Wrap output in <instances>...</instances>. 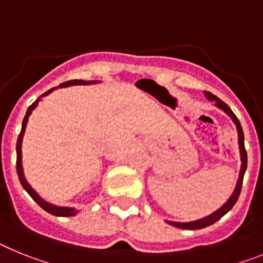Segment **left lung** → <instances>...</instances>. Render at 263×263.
<instances>
[{
  "label": "left lung",
  "mask_w": 263,
  "mask_h": 263,
  "mask_svg": "<svg viewBox=\"0 0 263 263\" xmlns=\"http://www.w3.org/2000/svg\"><path fill=\"white\" fill-rule=\"evenodd\" d=\"M205 97H206L208 100H211V102H214L216 106L218 107L220 109H222L223 112L227 114L230 119H232L234 124L237 127V132H238V145H239V155H241V170H239V176H238V181H237V185L234 188V192L232 193V196L229 197V200L220 208V209H217L216 212H213L212 214L209 216L204 217V218H200V220H196V221H191V222H175V221H166V222L172 225V227L176 228H180V229H188V230H196V229H202V228H206L212 223H214L216 221H218L221 217H223L234 206V204L237 202L239 197V193H241V188H242V180H243V175H245V171H246V166H248V155H246V149H245V138H243V131H242V127H241V123L239 120L237 119V116L234 115L230 107L228 106L227 103H223L222 100L220 98H217L216 95H213L212 92L209 91H205Z\"/></svg>",
  "instance_id": "left-lung-1"
}]
</instances>
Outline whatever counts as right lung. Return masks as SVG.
I'll list each match as a JSON object with an SVG mask.
<instances>
[{"instance_id":"obj_1","label":"right lung","mask_w":263,"mask_h":263,"mask_svg":"<svg viewBox=\"0 0 263 263\" xmlns=\"http://www.w3.org/2000/svg\"><path fill=\"white\" fill-rule=\"evenodd\" d=\"M93 83H98V81H81V79H74V81H68L65 82V83H61L59 84V87H68V86H77V84H93ZM57 87L51 88V90L46 91L45 93H42L38 99L31 104L26 111V115L24 118V122H22V129H21V134L18 136V140H17V173H18V179L21 181V185L24 186L25 191L30 195V197L35 201L36 204L40 205L42 208L43 211H46L47 213L52 214V216H58V217H71L75 216L78 213V211H75V208H67V206H57V205H52L47 201H45L43 198L40 197V195L34 191L33 188L30 186V184L26 181L25 179V175H24V168H22V140H24V135H25V129H26V125H27V120H29V116L31 115L33 112V109L38 106L40 103V100L42 99L43 97H46L49 95L50 92L55 90Z\"/></svg>"}]
</instances>
